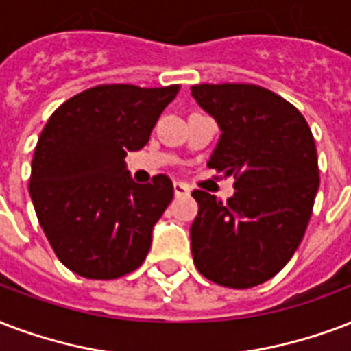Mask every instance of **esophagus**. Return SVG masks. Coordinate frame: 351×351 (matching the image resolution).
Returning <instances> with one entry per match:
<instances>
[{
  "instance_id": "esophagus-1",
  "label": "esophagus",
  "mask_w": 351,
  "mask_h": 351,
  "mask_svg": "<svg viewBox=\"0 0 351 351\" xmlns=\"http://www.w3.org/2000/svg\"><path fill=\"white\" fill-rule=\"evenodd\" d=\"M173 189H175V197H182V195H189L191 187L184 184V182H175L173 184Z\"/></svg>"
}]
</instances>
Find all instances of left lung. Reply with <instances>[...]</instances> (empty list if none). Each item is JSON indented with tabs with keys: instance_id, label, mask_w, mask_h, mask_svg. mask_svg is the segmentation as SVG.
I'll list each match as a JSON object with an SVG mask.
<instances>
[{
	"instance_id": "obj_1",
	"label": "left lung",
	"mask_w": 351,
	"mask_h": 351,
	"mask_svg": "<svg viewBox=\"0 0 351 351\" xmlns=\"http://www.w3.org/2000/svg\"><path fill=\"white\" fill-rule=\"evenodd\" d=\"M191 95L221 128L208 167L235 176L226 202L193 191L195 267L224 287H254L287 265L311 219L320 182L311 128L261 86L197 84Z\"/></svg>"
}]
</instances>
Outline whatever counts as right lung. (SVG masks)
Here are the masks:
<instances>
[{"label":"right lung","mask_w":351,"mask_h":351,"mask_svg":"<svg viewBox=\"0 0 351 351\" xmlns=\"http://www.w3.org/2000/svg\"><path fill=\"white\" fill-rule=\"evenodd\" d=\"M178 84H103L68 99L40 134L29 193L57 258L90 280H114L145 261L152 228L173 199L156 175L136 184L127 152L147 145Z\"/></svg>","instance_id":"add662e5"}]
</instances>
